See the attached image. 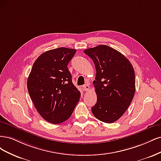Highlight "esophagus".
Instances as JSON below:
<instances>
[{"mask_svg": "<svg viewBox=\"0 0 161 161\" xmlns=\"http://www.w3.org/2000/svg\"><path fill=\"white\" fill-rule=\"evenodd\" d=\"M83 88H84V91H87L88 90L90 89V86H89V85H88V84H86V85H84V86H83Z\"/></svg>", "mask_w": 161, "mask_h": 161, "instance_id": "34e87169", "label": "esophagus"}]
</instances>
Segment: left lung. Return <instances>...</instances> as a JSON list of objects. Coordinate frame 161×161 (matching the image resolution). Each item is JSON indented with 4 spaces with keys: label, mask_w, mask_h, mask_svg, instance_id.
Segmentation results:
<instances>
[{
    "label": "left lung",
    "mask_w": 161,
    "mask_h": 161,
    "mask_svg": "<svg viewBox=\"0 0 161 161\" xmlns=\"http://www.w3.org/2000/svg\"><path fill=\"white\" fill-rule=\"evenodd\" d=\"M84 52L93 60L96 70L93 81L97 103L92 108L98 120L112 123L126 111L135 93V73L125 56L108 45H100Z\"/></svg>",
    "instance_id": "8db88e82"
}]
</instances>
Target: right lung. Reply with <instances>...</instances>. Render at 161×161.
Masks as SVG:
<instances>
[{
    "label": "right lung",
    "instance_id": "obj_1",
    "mask_svg": "<svg viewBox=\"0 0 161 161\" xmlns=\"http://www.w3.org/2000/svg\"><path fill=\"white\" fill-rule=\"evenodd\" d=\"M75 49L59 47L45 51L33 65L27 89L44 120L54 124L66 121L79 102L80 92L72 83L69 62Z\"/></svg>",
    "mask_w": 161,
    "mask_h": 161
}]
</instances>
